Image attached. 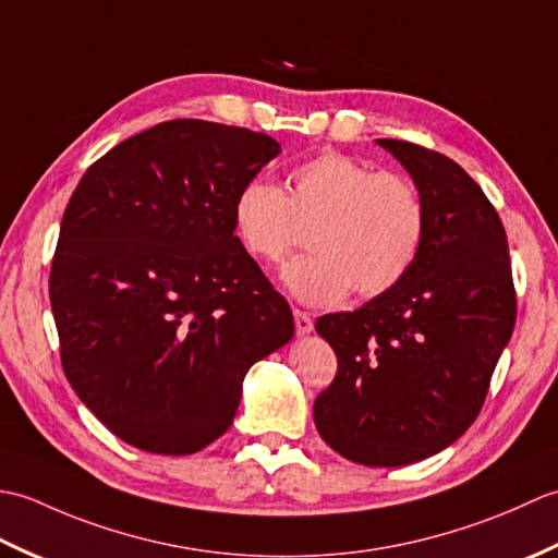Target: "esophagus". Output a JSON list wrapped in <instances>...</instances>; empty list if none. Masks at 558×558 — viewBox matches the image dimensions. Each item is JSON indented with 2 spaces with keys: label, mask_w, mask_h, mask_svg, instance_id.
<instances>
[{
  "label": "esophagus",
  "mask_w": 558,
  "mask_h": 558,
  "mask_svg": "<svg viewBox=\"0 0 558 558\" xmlns=\"http://www.w3.org/2000/svg\"><path fill=\"white\" fill-rule=\"evenodd\" d=\"M292 314H294V328H298V336H310L312 328H314L312 316L302 312V310H294Z\"/></svg>",
  "instance_id": "obj_1"
}]
</instances>
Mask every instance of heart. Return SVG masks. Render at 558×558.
<instances>
[{
    "mask_svg": "<svg viewBox=\"0 0 558 558\" xmlns=\"http://www.w3.org/2000/svg\"><path fill=\"white\" fill-rule=\"evenodd\" d=\"M234 232L258 260H280L310 225L306 248L282 266V282L304 304H336L350 290L376 298L408 276L426 234L420 189L398 172L326 150L288 172V194L248 180L234 196Z\"/></svg>",
    "mask_w": 558,
    "mask_h": 558,
    "instance_id": "1",
    "label": "heart"
}]
</instances>
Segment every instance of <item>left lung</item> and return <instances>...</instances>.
I'll list each match as a JSON object with an SVG mask.
<instances>
[{"label":"left lung","mask_w":558,"mask_h":558,"mask_svg":"<svg viewBox=\"0 0 558 558\" xmlns=\"http://www.w3.org/2000/svg\"><path fill=\"white\" fill-rule=\"evenodd\" d=\"M426 208L422 252L396 288L316 322L338 374L314 400L324 441L352 462L400 468L468 432L515 326L506 230L482 186L441 153L376 138Z\"/></svg>","instance_id":"left-lung-1"}]
</instances>
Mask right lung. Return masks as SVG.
Masks as SVG:
<instances>
[{
	"instance_id": "right-lung-1",
	"label": "right lung",
	"mask_w": 558,
	"mask_h": 558,
	"mask_svg": "<svg viewBox=\"0 0 558 558\" xmlns=\"http://www.w3.org/2000/svg\"><path fill=\"white\" fill-rule=\"evenodd\" d=\"M278 153L252 129L172 120L105 153L71 194L50 270L62 366L129 446L206 448L252 364L292 340L290 306L232 220L236 192Z\"/></svg>"
}]
</instances>
